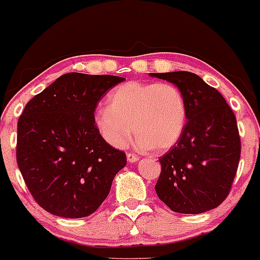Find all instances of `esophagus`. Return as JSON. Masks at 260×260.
Here are the masks:
<instances>
[{
  "label": "esophagus",
  "instance_id": "34e87169",
  "mask_svg": "<svg viewBox=\"0 0 260 260\" xmlns=\"http://www.w3.org/2000/svg\"><path fill=\"white\" fill-rule=\"evenodd\" d=\"M127 160H128V162H137V161L139 160V156H138V155L133 154V153H128L127 154Z\"/></svg>",
  "mask_w": 260,
  "mask_h": 260
}]
</instances>
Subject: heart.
I'll list each match as a JSON object with an SVG mask.
<instances>
[{"label":"heart","instance_id":"heart-1","mask_svg":"<svg viewBox=\"0 0 260 260\" xmlns=\"http://www.w3.org/2000/svg\"><path fill=\"white\" fill-rule=\"evenodd\" d=\"M95 127L113 148L127 145L133 131L140 149L166 151L181 138L187 106L177 86L169 83L127 82L107 95V106L95 112Z\"/></svg>","mask_w":260,"mask_h":260}]
</instances>
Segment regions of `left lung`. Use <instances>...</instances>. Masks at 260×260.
<instances>
[{
	"label": "left lung",
	"instance_id": "obj_1",
	"mask_svg": "<svg viewBox=\"0 0 260 260\" xmlns=\"http://www.w3.org/2000/svg\"><path fill=\"white\" fill-rule=\"evenodd\" d=\"M180 89L187 123L180 140L160 157L155 190L172 211L201 214L219 207L228 197L241 156L235 113L213 86L194 73H149Z\"/></svg>",
	"mask_w": 260,
	"mask_h": 260
}]
</instances>
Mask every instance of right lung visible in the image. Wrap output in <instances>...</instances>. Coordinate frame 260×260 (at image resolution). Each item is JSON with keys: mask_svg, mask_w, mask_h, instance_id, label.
Segmentation results:
<instances>
[{"mask_svg": "<svg viewBox=\"0 0 260 260\" xmlns=\"http://www.w3.org/2000/svg\"><path fill=\"white\" fill-rule=\"evenodd\" d=\"M123 80L67 73L26 104L18 121L17 164L35 202L50 214L89 216L126 166V154L107 144L94 122L101 98Z\"/></svg>", "mask_w": 260, "mask_h": 260, "instance_id": "right-lung-1", "label": "right lung"}]
</instances>
